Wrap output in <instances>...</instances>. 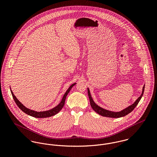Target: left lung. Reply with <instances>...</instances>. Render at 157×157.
I'll use <instances>...</instances> for the list:
<instances>
[{
  "label": "left lung",
  "mask_w": 157,
  "mask_h": 157,
  "mask_svg": "<svg viewBox=\"0 0 157 157\" xmlns=\"http://www.w3.org/2000/svg\"><path fill=\"white\" fill-rule=\"evenodd\" d=\"M144 87L145 85H144V86L143 87V90H142V93L141 94V95L135 100L134 103L133 104H132L131 105L129 106L128 107L126 108L125 109L119 111V112H113L111 111H109L107 109H105L100 106H99L98 105H97L93 100L90 93V89L88 88V96L90 98V106L92 107V108L93 109V110L94 111L97 112V113H98L99 115L103 116V117H110V118H119V117H124L126 115H128V113H129L130 112H132L135 108L136 106V105H138V103H139L140 100H141L143 93H144Z\"/></svg>",
  "instance_id": "8db88e82"
}]
</instances>
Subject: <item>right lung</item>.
<instances>
[{
    "label": "right lung",
    "mask_w": 157,
    "mask_h": 157,
    "mask_svg": "<svg viewBox=\"0 0 157 157\" xmlns=\"http://www.w3.org/2000/svg\"><path fill=\"white\" fill-rule=\"evenodd\" d=\"M76 84V83H73L72 85H71L70 86V87L67 89V90L66 91V92L65 93L60 103L56 107H54V108L50 109V110H48V111H40V112H37V111H33V110H31V109H29L28 108H27L26 107H25L24 105H23L22 103L18 100V99L16 98V97L14 95L13 91L11 90V94L13 95V99L14 100V101L16 102V105H17V106L23 112H25V113L30 115V116H32L33 117H35V118H47V117H50L51 116H53V115H55L56 114H57L58 112L59 111H60V110L63 108V107L65 105V100H66V98H67V96L68 93L69 92V91L71 90V88Z\"/></svg>",
    "instance_id": "right-lung-1"
}]
</instances>
